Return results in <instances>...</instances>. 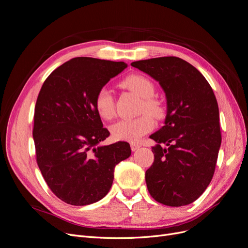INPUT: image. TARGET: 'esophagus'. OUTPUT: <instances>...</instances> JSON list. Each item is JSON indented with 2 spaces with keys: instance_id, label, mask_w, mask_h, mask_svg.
Instances as JSON below:
<instances>
[{
  "instance_id": "esophagus-1",
  "label": "esophagus",
  "mask_w": 248,
  "mask_h": 248,
  "mask_svg": "<svg viewBox=\"0 0 248 248\" xmlns=\"http://www.w3.org/2000/svg\"><path fill=\"white\" fill-rule=\"evenodd\" d=\"M130 148H131L132 151L134 152V151H137V150H139V149L140 148V145L136 144V142H131V144H130Z\"/></svg>"
}]
</instances>
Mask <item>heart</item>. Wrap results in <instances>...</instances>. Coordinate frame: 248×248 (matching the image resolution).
Returning <instances> with one entry per match:
<instances>
[{
    "label": "heart",
    "mask_w": 248,
    "mask_h": 248,
    "mask_svg": "<svg viewBox=\"0 0 248 248\" xmlns=\"http://www.w3.org/2000/svg\"><path fill=\"white\" fill-rule=\"evenodd\" d=\"M122 86L140 97V111L148 112L149 115L142 114L134 119L120 120L110 126V133L118 140L136 142L154 128V121L151 116L154 119H161L164 108L162 103L153 96L155 85L150 78L140 74H132L124 79ZM95 108L97 114L104 120H109L115 116L114 97L108 89L102 88L97 93Z\"/></svg>",
    "instance_id": "1"
}]
</instances>
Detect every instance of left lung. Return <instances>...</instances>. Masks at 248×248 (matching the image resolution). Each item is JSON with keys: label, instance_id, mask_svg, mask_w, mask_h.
I'll use <instances>...</instances> for the list:
<instances>
[{"label": "left lung", "instance_id": "8db88e82", "mask_svg": "<svg viewBox=\"0 0 248 248\" xmlns=\"http://www.w3.org/2000/svg\"><path fill=\"white\" fill-rule=\"evenodd\" d=\"M131 66L159 81L168 102L166 125L150 136L157 145L152 147L154 162L146 170L148 190L163 205L191 204L211 182L221 144L213 90L196 67L177 57L141 60Z\"/></svg>", "mask_w": 248, "mask_h": 248}]
</instances>
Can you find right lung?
I'll list each match as a JSON object with an SVG mask.
<instances>
[{
  "mask_svg": "<svg viewBox=\"0 0 248 248\" xmlns=\"http://www.w3.org/2000/svg\"><path fill=\"white\" fill-rule=\"evenodd\" d=\"M127 67L78 57L59 66L43 82L36 101L33 138L36 161L49 189L67 204L100 201L114 181L115 167L128 158L130 146L109 137L95 108V97Z\"/></svg>",
  "mask_w": 248,
  "mask_h": 248,
  "instance_id": "right-lung-1",
  "label": "right lung"
}]
</instances>
